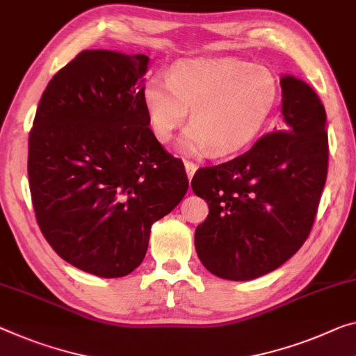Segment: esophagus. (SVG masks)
Here are the masks:
<instances>
[{
	"label": "esophagus",
	"instance_id": "34e87169",
	"mask_svg": "<svg viewBox=\"0 0 356 356\" xmlns=\"http://www.w3.org/2000/svg\"><path fill=\"white\" fill-rule=\"evenodd\" d=\"M184 168H186V175H188V179L191 181V179H193V177H194L195 170H197V165H195V163H193V162L186 161L184 162Z\"/></svg>",
	"mask_w": 356,
	"mask_h": 356
}]
</instances>
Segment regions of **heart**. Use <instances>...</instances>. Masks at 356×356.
Segmentation results:
<instances>
[{
  "label": "heart",
  "instance_id": "heart-1",
  "mask_svg": "<svg viewBox=\"0 0 356 356\" xmlns=\"http://www.w3.org/2000/svg\"><path fill=\"white\" fill-rule=\"evenodd\" d=\"M280 100V81L272 70L237 58H186L168 78L151 76L141 87L147 121L167 143L188 118L178 140L183 154L229 156L245 149L266 127Z\"/></svg>",
  "mask_w": 356,
  "mask_h": 356
}]
</instances>
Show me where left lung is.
I'll list each match as a JSON object with an SVG mask.
<instances>
[{
	"label": "left lung",
	"instance_id": "left-lung-1",
	"mask_svg": "<svg viewBox=\"0 0 356 356\" xmlns=\"http://www.w3.org/2000/svg\"><path fill=\"white\" fill-rule=\"evenodd\" d=\"M282 122L243 154L200 168L191 186L209 204L195 229L197 256L224 280L275 270L302 247L327 173L326 111L312 87L283 74Z\"/></svg>",
	"mask_w": 356,
	"mask_h": 356
}]
</instances>
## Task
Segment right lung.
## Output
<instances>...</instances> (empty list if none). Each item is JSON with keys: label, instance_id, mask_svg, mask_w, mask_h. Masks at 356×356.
<instances>
[{"label": "right lung", "instance_id": "obj_1", "mask_svg": "<svg viewBox=\"0 0 356 356\" xmlns=\"http://www.w3.org/2000/svg\"><path fill=\"white\" fill-rule=\"evenodd\" d=\"M149 57L83 51L49 81L29 138L36 221L60 258L119 278L145 259L151 226L188 191L183 162L149 129Z\"/></svg>", "mask_w": 356, "mask_h": 356}]
</instances>
